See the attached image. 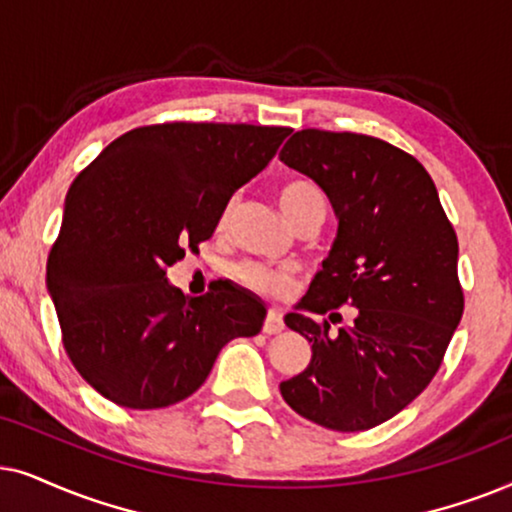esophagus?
Here are the masks:
<instances>
[{
  "label": "esophagus",
  "mask_w": 512,
  "mask_h": 512,
  "mask_svg": "<svg viewBox=\"0 0 512 512\" xmlns=\"http://www.w3.org/2000/svg\"><path fill=\"white\" fill-rule=\"evenodd\" d=\"M283 318H281V313L278 311H274L271 309L269 313H267V318H264V325H262V330L267 332V335H278V332H283Z\"/></svg>",
  "instance_id": "1"
}]
</instances>
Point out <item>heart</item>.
I'll return each instance as SVG.
<instances>
[{"instance_id": "heart-1", "label": "heart", "mask_w": 512, "mask_h": 512, "mask_svg": "<svg viewBox=\"0 0 512 512\" xmlns=\"http://www.w3.org/2000/svg\"><path fill=\"white\" fill-rule=\"evenodd\" d=\"M278 203H281L283 215L288 217L290 224H295L306 215L323 213L325 215V196L311 182H290L278 192ZM234 276L245 288L260 292L264 297L283 299L292 288V274L288 269H271L264 264L243 262L234 269Z\"/></svg>"}]
</instances>
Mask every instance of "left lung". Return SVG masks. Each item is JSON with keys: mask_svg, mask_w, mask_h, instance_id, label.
<instances>
[{"mask_svg": "<svg viewBox=\"0 0 512 512\" xmlns=\"http://www.w3.org/2000/svg\"><path fill=\"white\" fill-rule=\"evenodd\" d=\"M311 177L337 217L323 269L285 325L311 342V363L281 381L292 410L356 433L405 410L438 372L463 313L459 243L426 168L403 149L358 133L306 128L278 154ZM342 303L354 320L330 331L313 315Z\"/></svg>", "mask_w": 512, "mask_h": 512, "instance_id": "left-lung-1", "label": "left lung"}]
</instances>
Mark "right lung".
Wrapping results in <instances>:
<instances>
[{
  "instance_id": "right-lung-1",
  "label": "right lung",
  "mask_w": 512,
  "mask_h": 512,
  "mask_svg": "<svg viewBox=\"0 0 512 512\" xmlns=\"http://www.w3.org/2000/svg\"><path fill=\"white\" fill-rule=\"evenodd\" d=\"M290 128L159 124L102 149L65 196L46 288L77 372L131 410L180 403L267 309L234 285L182 295L166 269L213 236L231 196L262 173Z\"/></svg>"
}]
</instances>
